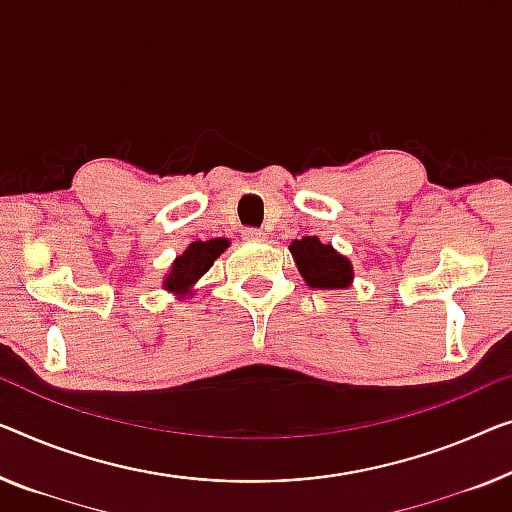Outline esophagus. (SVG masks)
<instances>
[{
  "label": "esophagus",
  "mask_w": 512,
  "mask_h": 512,
  "mask_svg": "<svg viewBox=\"0 0 512 512\" xmlns=\"http://www.w3.org/2000/svg\"><path fill=\"white\" fill-rule=\"evenodd\" d=\"M241 236L246 241H262L264 239V232L257 230V227H246V230L241 232Z\"/></svg>",
  "instance_id": "obj_1"
}]
</instances>
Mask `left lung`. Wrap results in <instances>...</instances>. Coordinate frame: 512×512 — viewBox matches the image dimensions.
<instances>
[{
  "label": "left lung",
  "mask_w": 512,
  "mask_h": 512,
  "mask_svg": "<svg viewBox=\"0 0 512 512\" xmlns=\"http://www.w3.org/2000/svg\"><path fill=\"white\" fill-rule=\"evenodd\" d=\"M289 250L303 280L312 289H345L352 285V262L340 255L331 243H322L317 236H303L292 241Z\"/></svg>",
  "instance_id": "left-lung-1"
}]
</instances>
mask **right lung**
<instances>
[{
  "instance_id": "1",
  "label": "right lung",
  "mask_w": 512,
  "mask_h": 512,
  "mask_svg": "<svg viewBox=\"0 0 512 512\" xmlns=\"http://www.w3.org/2000/svg\"><path fill=\"white\" fill-rule=\"evenodd\" d=\"M230 241L227 239H209V241H195L183 250V255L174 259L172 271L165 276L163 287L167 292L183 299L197 280L207 273L213 262L225 253Z\"/></svg>"
}]
</instances>
